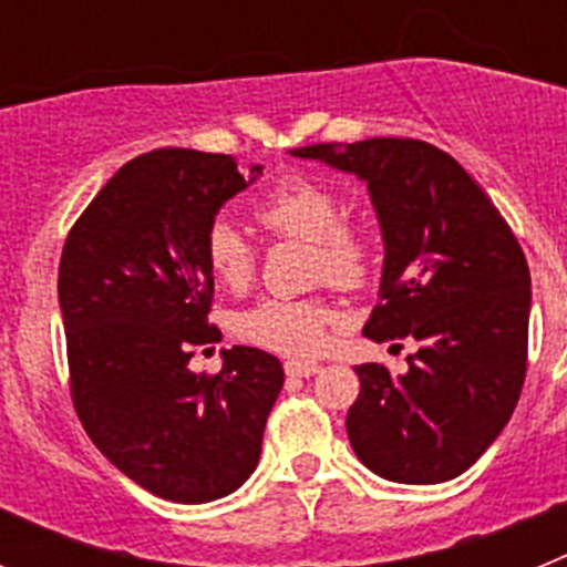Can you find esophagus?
<instances>
[{"mask_svg": "<svg viewBox=\"0 0 567 567\" xmlns=\"http://www.w3.org/2000/svg\"><path fill=\"white\" fill-rule=\"evenodd\" d=\"M287 374L289 378H312V374L320 372V365L315 360H287Z\"/></svg>", "mask_w": 567, "mask_h": 567, "instance_id": "esophagus-1", "label": "esophagus"}]
</instances>
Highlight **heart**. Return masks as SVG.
I'll use <instances>...</instances> for the list:
<instances>
[{"label":"heart","instance_id":"obj_1","mask_svg":"<svg viewBox=\"0 0 567 567\" xmlns=\"http://www.w3.org/2000/svg\"><path fill=\"white\" fill-rule=\"evenodd\" d=\"M340 195L307 175H289L258 204L264 227L312 244L315 278H327L334 287H358L369 272V240L360 227L340 221ZM207 260L215 280L229 289L247 287L258 267L252 240L227 218L207 229ZM334 320L338 312L327 300L275 298L240 315L238 334L269 352L309 358L323 349Z\"/></svg>","mask_w":567,"mask_h":567}]
</instances>
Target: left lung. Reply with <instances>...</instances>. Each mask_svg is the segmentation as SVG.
Instances as JSON below:
<instances>
[{
  "label": "left lung",
  "instance_id": "obj_1",
  "mask_svg": "<svg viewBox=\"0 0 567 567\" xmlns=\"http://www.w3.org/2000/svg\"><path fill=\"white\" fill-rule=\"evenodd\" d=\"M365 184L383 235L378 307L363 334L417 340L409 372H354L346 414L354 454L378 477L434 485L477 463L525 383L530 272L517 238L452 155L414 138L289 150Z\"/></svg>",
  "mask_w": 567,
  "mask_h": 567
}]
</instances>
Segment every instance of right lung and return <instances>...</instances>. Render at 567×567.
I'll return each instance as SVG.
<instances>
[{
	"mask_svg": "<svg viewBox=\"0 0 567 567\" xmlns=\"http://www.w3.org/2000/svg\"><path fill=\"white\" fill-rule=\"evenodd\" d=\"M264 173L221 153L164 147L124 164L70 229L59 264L70 392L99 452L173 503H213L247 483L284 385L252 346L224 349L215 378L189 369L207 323V229Z\"/></svg>",
	"mask_w": 567,
	"mask_h": 567,
	"instance_id": "add662e5",
	"label": "right lung"
}]
</instances>
